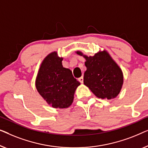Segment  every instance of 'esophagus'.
I'll return each mask as SVG.
<instances>
[{
	"label": "esophagus",
	"mask_w": 148,
	"mask_h": 148,
	"mask_svg": "<svg viewBox=\"0 0 148 148\" xmlns=\"http://www.w3.org/2000/svg\"><path fill=\"white\" fill-rule=\"evenodd\" d=\"M78 80L80 83H83V81H84V78H83V76H81L80 78H79Z\"/></svg>",
	"instance_id": "34e87169"
}]
</instances>
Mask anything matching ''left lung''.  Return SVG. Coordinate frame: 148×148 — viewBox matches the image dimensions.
Instances as JSON below:
<instances>
[{"instance_id": "1", "label": "left lung", "mask_w": 148, "mask_h": 148, "mask_svg": "<svg viewBox=\"0 0 148 148\" xmlns=\"http://www.w3.org/2000/svg\"><path fill=\"white\" fill-rule=\"evenodd\" d=\"M76 53L86 60L84 85L100 99L111 100L117 97L123 84V74L109 52L104 49L92 56H87L80 51Z\"/></svg>"}]
</instances>
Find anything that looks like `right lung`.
<instances>
[{"label": "right lung", "mask_w": 148, "mask_h": 148, "mask_svg": "<svg viewBox=\"0 0 148 148\" xmlns=\"http://www.w3.org/2000/svg\"><path fill=\"white\" fill-rule=\"evenodd\" d=\"M63 58L57 51L49 53L41 62L35 87L43 99L53 108L66 109L73 103L75 91L80 83L72 71L62 66Z\"/></svg>", "instance_id": "right-lung-1"}]
</instances>
